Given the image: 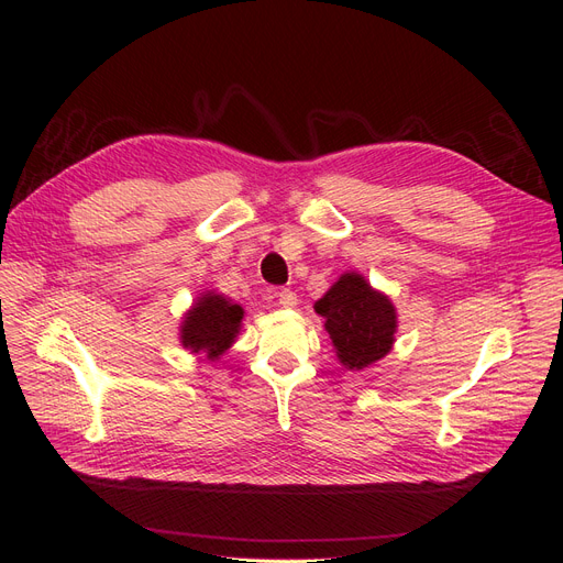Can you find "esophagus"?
Instances as JSON below:
<instances>
[{
    "mask_svg": "<svg viewBox=\"0 0 563 563\" xmlns=\"http://www.w3.org/2000/svg\"><path fill=\"white\" fill-rule=\"evenodd\" d=\"M277 298H279L282 308H286V310H294L296 305H298V296L291 291V288H282V291L277 294Z\"/></svg>",
    "mask_w": 563,
    "mask_h": 563,
    "instance_id": "esophagus-1",
    "label": "esophagus"
}]
</instances>
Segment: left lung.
<instances>
[{
  "label": "left lung",
  "mask_w": 563,
  "mask_h": 563,
  "mask_svg": "<svg viewBox=\"0 0 563 563\" xmlns=\"http://www.w3.org/2000/svg\"><path fill=\"white\" fill-rule=\"evenodd\" d=\"M314 310L323 317V331L347 371H364L395 347L399 327L395 302L360 272L340 275L314 302Z\"/></svg>",
  "instance_id": "obj_1"
}]
</instances>
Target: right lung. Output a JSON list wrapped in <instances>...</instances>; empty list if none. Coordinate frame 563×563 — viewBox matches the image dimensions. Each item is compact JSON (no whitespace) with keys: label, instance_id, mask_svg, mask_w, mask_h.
I'll return each instance as SVG.
<instances>
[{"label":"right lung","instance_id":"1","mask_svg":"<svg viewBox=\"0 0 563 563\" xmlns=\"http://www.w3.org/2000/svg\"><path fill=\"white\" fill-rule=\"evenodd\" d=\"M244 308L218 291H201L180 319L178 340L190 354L218 362L242 333Z\"/></svg>","mask_w":563,"mask_h":563}]
</instances>
